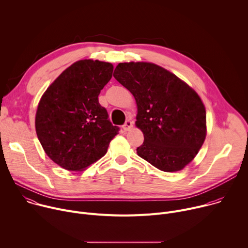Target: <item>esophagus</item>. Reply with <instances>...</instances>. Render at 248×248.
Returning <instances> with one entry per match:
<instances>
[{
  "mask_svg": "<svg viewBox=\"0 0 248 248\" xmlns=\"http://www.w3.org/2000/svg\"><path fill=\"white\" fill-rule=\"evenodd\" d=\"M132 126H133V123H132L130 120H126L125 123H124V124L123 125V128H124L125 131H127V130H129Z\"/></svg>",
  "mask_w": 248,
  "mask_h": 248,
  "instance_id": "1",
  "label": "esophagus"
}]
</instances>
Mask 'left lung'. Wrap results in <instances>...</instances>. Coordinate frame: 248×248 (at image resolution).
<instances>
[{
  "label": "left lung",
  "instance_id": "obj_1",
  "mask_svg": "<svg viewBox=\"0 0 248 248\" xmlns=\"http://www.w3.org/2000/svg\"><path fill=\"white\" fill-rule=\"evenodd\" d=\"M114 78L137 104L135 124L144 134L137 155L164 171L184 169L206 137V111L197 93L150 62H121Z\"/></svg>",
  "mask_w": 248,
  "mask_h": 248
}]
</instances>
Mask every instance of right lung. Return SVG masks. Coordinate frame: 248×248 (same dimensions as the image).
Masks as SVG:
<instances>
[{"instance_id": "right-lung-1", "label": "right lung", "mask_w": 248, "mask_h": 248, "mask_svg": "<svg viewBox=\"0 0 248 248\" xmlns=\"http://www.w3.org/2000/svg\"><path fill=\"white\" fill-rule=\"evenodd\" d=\"M110 62H75L42 96L35 127L46 154L68 170H81L102 158L120 127L113 125L98 96L112 78Z\"/></svg>"}]
</instances>
